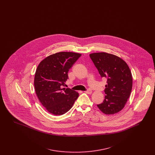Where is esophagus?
Masks as SVG:
<instances>
[{
  "label": "esophagus",
  "instance_id": "esophagus-1",
  "mask_svg": "<svg viewBox=\"0 0 155 155\" xmlns=\"http://www.w3.org/2000/svg\"><path fill=\"white\" fill-rule=\"evenodd\" d=\"M84 92H85L86 94H91L92 93V91L91 89H88L87 91H84Z\"/></svg>",
  "mask_w": 155,
  "mask_h": 155
}]
</instances>
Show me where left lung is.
Masks as SVG:
<instances>
[{"mask_svg":"<svg viewBox=\"0 0 155 155\" xmlns=\"http://www.w3.org/2000/svg\"><path fill=\"white\" fill-rule=\"evenodd\" d=\"M89 56L101 76L107 79L104 99L98 108L106 114H113L121 110L130 96L133 77L125 61L118 56L105 53H94Z\"/></svg>","mask_w":155,"mask_h":155,"instance_id":"8db88e82","label":"left lung"}]
</instances>
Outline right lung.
Returning <instances> with one entry per match:
<instances>
[{"mask_svg":"<svg viewBox=\"0 0 155 155\" xmlns=\"http://www.w3.org/2000/svg\"><path fill=\"white\" fill-rule=\"evenodd\" d=\"M81 54L58 52L39 64L34 78L35 90L45 109L54 115H62L73 107L79 94L70 88H62L68 78V72Z\"/></svg>","mask_w":155,"mask_h":155,"instance_id":"obj_1","label":"right lung"}]
</instances>
